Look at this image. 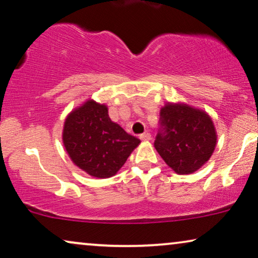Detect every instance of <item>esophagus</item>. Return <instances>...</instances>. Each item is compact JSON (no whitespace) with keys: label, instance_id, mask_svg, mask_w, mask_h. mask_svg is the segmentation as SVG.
I'll return each instance as SVG.
<instances>
[{"label":"esophagus","instance_id":"esophagus-1","mask_svg":"<svg viewBox=\"0 0 258 258\" xmlns=\"http://www.w3.org/2000/svg\"><path fill=\"white\" fill-rule=\"evenodd\" d=\"M140 138L142 141H150L151 140V135L149 133H144V134H141Z\"/></svg>","mask_w":258,"mask_h":258}]
</instances>
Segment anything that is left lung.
I'll use <instances>...</instances> for the list:
<instances>
[{
	"mask_svg": "<svg viewBox=\"0 0 258 258\" xmlns=\"http://www.w3.org/2000/svg\"><path fill=\"white\" fill-rule=\"evenodd\" d=\"M155 148L178 174L196 172L216 147V130L206 111L186 103H166L160 109Z\"/></svg>",
	"mask_w": 258,
	"mask_h": 258,
	"instance_id": "1",
	"label": "left lung"
}]
</instances>
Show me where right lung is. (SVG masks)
<instances>
[{
	"mask_svg": "<svg viewBox=\"0 0 258 258\" xmlns=\"http://www.w3.org/2000/svg\"><path fill=\"white\" fill-rule=\"evenodd\" d=\"M62 143L79 169L92 177L109 178L124 165L141 141L110 120L106 104L89 99L67 115Z\"/></svg>",
	"mask_w": 258,
	"mask_h": 258,
	"instance_id": "right-lung-1",
	"label": "right lung"
}]
</instances>
